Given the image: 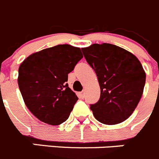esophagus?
<instances>
[{"label":"esophagus","instance_id":"34e87169","mask_svg":"<svg viewBox=\"0 0 159 159\" xmlns=\"http://www.w3.org/2000/svg\"><path fill=\"white\" fill-rule=\"evenodd\" d=\"M80 95L81 98H84L85 97V93H84V91H82V92L80 93Z\"/></svg>","mask_w":159,"mask_h":159}]
</instances>
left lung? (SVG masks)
<instances>
[{"mask_svg": "<svg viewBox=\"0 0 159 159\" xmlns=\"http://www.w3.org/2000/svg\"><path fill=\"white\" fill-rule=\"evenodd\" d=\"M82 51L101 89L99 100L90 107L96 120L109 125L127 120L136 108L146 82L140 61L126 49L110 43L93 44Z\"/></svg>", "mask_w": 159, "mask_h": 159, "instance_id": "1", "label": "left lung"}]
</instances>
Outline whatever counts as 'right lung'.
<instances>
[{
  "label": "right lung",
  "instance_id": "right-lung-1",
  "mask_svg": "<svg viewBox=\"0 0 159 159\" xmlns=\"http://www.w3.org/2000/svg\"><path fill=\"white\" fill-rule=\"evenodd\" d=\"M83 58L68 44L30 55L19 68L18 84L26 106L39 120L59 125L68 118L78 97L68 87V74Z\"/></svg>",
  "mask_w": 159,
  "mask_h": 159
}]
</instances>
